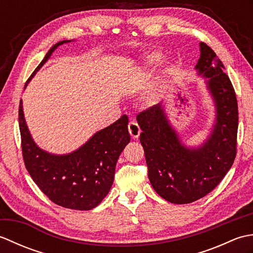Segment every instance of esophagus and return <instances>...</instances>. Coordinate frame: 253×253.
Returning a JSON list of instances; mask_svg holds the SVG:
<instances>
[{
	"label": "esophagus",
	"instance_id": "1",
	"mask_svg": "<svg viewBox=\"0 0 253 253\" xmlns=\"http://www.w3.org/2000/svg\"><path fill=\"white\" fill-rule=\"evenodd\" d=\"M128 130H129V133H130L132 139H138V137L140 136L141 129L137 124V122H135V121H131L129 123V125H128Z\"/></svg>",
	"mask_w": 253,
	"mask_h": 253
}]
</instances>
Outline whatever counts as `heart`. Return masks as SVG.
Masks as SVG:
<instances>
[{"label":"heart","mask_w":253,"mask_h":253,"mask_svg":"<svg viewBox=\"0 0 253 253\" xmlns=\"http://www.w3.org/2000/svg\"><path fill=\"white\" fill-rule=\"evenodd\" d=\"M161 61H162V54L159 52H153V53H150L149 55L146 56V66L150 67V66H153L155 64H159ZM158 92L155 90H152L151 92L149 94V98L150 99H154L155 96H157Z\"/></svg>","instance_id":"b5f03b06"}]
</instances>
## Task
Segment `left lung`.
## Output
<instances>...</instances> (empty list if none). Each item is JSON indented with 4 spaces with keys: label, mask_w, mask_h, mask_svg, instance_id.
Returning <instances> with one entry per match:
<instances>
[{
    "label": "left lung",
    "mask_w": 253,
    "mask_h": 253,
    "mask_svg": "<svg viewBox=\"0 0 253 253\" xmlns=\"http://www.w3.org/2000/svg\"><path fill=\"white\" fill-rule=\"evenodd\" d=\"M199 45L200 58L195 69L206 79L215 107L214 124L201 146L182 143L162 102L137 116L150 182L159 196L175 204L191 203L211 192L236 157L238 107L235 90L214 51L203 42Z\"/></svg>",
    "instance_id": "obj_1"
}]
</instances>
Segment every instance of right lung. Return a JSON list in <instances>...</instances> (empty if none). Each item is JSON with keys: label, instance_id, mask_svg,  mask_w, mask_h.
Wrapping results in <instances>:
<instances>
[{"label": "right lung", "instance_id": "right-lung-1", "mask_svg": "<svg viewBox=\"0 0 253 253\" xmlns=\"http://www.w3.org/2000/svg\"><path fill=\"white\" fill-rule=\"evenodd\" d=\"M71 41L63 40L53 45L26 85L58 46ZM18 118L26 169L41 191L63 208L88 211L99 206L114 181L117 160L130 141L128 117L123 115L67 154H53L37 146L26 124L21 100Z\"/></svg>", "mask_w": 253, "mask_h": 253}]
</instances>
